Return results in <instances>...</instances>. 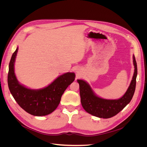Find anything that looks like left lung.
I'll use <instances>...</instances> for the list:
<instances>
[{"instance_id": "obj_1", "label": "left lung", "mask_w": 147, "mask_h": 147, "mask_svg": "<svg viewBox=\"0 0 147 147\" xmlns=\"http://www.w3.org/2000/svg\"><path fill=\"white\" fill-rule=\"evenodd\" d=\"M133 63L135 69L132 80L125 94L118 99L110 100L100 98L94 94L88 83L82 80H77L80 86L81 103L86 112L99 118H109L121 112L129 103L135 92L137 75V63L134 55H133Z\"/></svg>"}]
</instances>
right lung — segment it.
Wrapping results in <instances>:
<instances>
[{"label": "right lung", "instance_id": "add662e5", "mask_svg": "<svg viewBox=\"0 0 147 147\" xmlns=\"http://www.w3.org/2000/svg\"><path fill=\"white\" fill-rule=\"evenodd\" d=\"M18 48L13 53L9 63L8 85L13 98L26 112L34 116H45L52 113L59 104L61 96L75 80L73 72L57 77L45 88L31 90L21 84L15 76L14 64Z\"/></svg>", "mask_w": 147, "mask_h": 147}]
</instances>
